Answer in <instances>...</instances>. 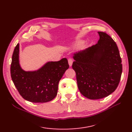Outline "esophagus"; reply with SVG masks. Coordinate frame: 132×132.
<instances>
[{
	"mask_svg": "<svg viewBox=\"0 0 132 132\" xmlns=\"http://www.w3.org/2000/svg\"><path fill=\"white\" fill-rule=\"evenodd\" d=\"M68 62H69L70 67H71L72 65V63H73V60L72 59H69Z\"/></svg>",
	"mask_w": 132,
	"mask_h": 132,
	"instance_id": "esophagus-1",
	"label": "esophagus"
}]
</instances>
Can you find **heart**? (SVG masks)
<instances>
[{
    "label": "heart",
    "instance_id": "1",
    "mask_svg": "<svg viewBox=\"0 0 132 132\" xmlns=\"http://www.w3.org/2000/svg\"><path fill=\"white\" fill-rule=\"evenodd\" d=\"M82 43V42H78L77 43V45H81Z\"/></svg>",
    "mask_w": 132,
    "mask_h": 132
}]
</instances>
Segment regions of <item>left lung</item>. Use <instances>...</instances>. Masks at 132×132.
Wrapping results in <instances>:
<instances>
[{"label":"left lung","instance_id":"8db88e82","mask_svg":"<svg viewBox=\"0 0 132 132\" xmlns=\"http://www.w3.org/2000/svg\"><path fill=\"white\" fill-rule=\"evenodd\" d=\"M95 45L73 53L72 69L80 93L92 100L106 97L116 90L122 64L116 43L106 33L97 32Z\"/></svg>","mask_w":132,"mask_h":132}]
</instances>
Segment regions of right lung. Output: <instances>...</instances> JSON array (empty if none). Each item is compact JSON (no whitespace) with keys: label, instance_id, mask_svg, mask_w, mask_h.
Masks as SVG:
<instances>
[{"label":"right lung","instance_id":"1","mask_svg":"<svg viewBox=\"0 0 132 132\" xmlns=\"http://www.w3.org/2000/svg\"><path fill=\"white\" fill-rule=\"evenodd\" d=\"M18 43L13 53L11 73L20 95L33 103L51 101L57 95L60 80L69 67L67 59L47 62L38 70L26 71L20 65Z\"/></svg>","mask_w":132,"mask_h":132}]
</instances>
